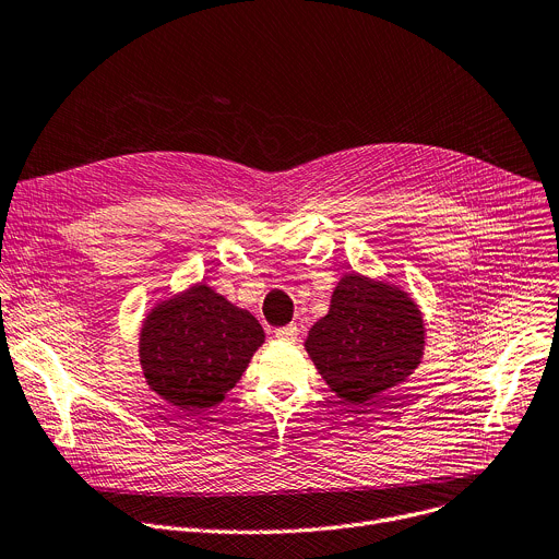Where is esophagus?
I'll return each mask as SVG.
<instances>
[{
    "label": "esophagus",
    "instance_id": "obj_1",
    "mask_svg": "<svg viewBox=\"0 0 559 559\" xmlns=\"http://www.w3.org/2000/svg\"><path fill=\"white\" fill-rule=\"evenodd\" d=\"M274 334H276L278 342L292 344V342H296V337H299V328H296L294 323H289V325H285V328H278Z\"/></svg>",
    "mask_w": 559,
    "mask_h": 559
}]
</instances>
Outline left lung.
<instances>
[{"label":"left lung","instance_id":"left-lung-1","mask_svg":"<svg viewBox=\"0 0 559 559\" xmlns=\"http://www.w3.org/2000/svg\"><path fill=\"white\" fill-rule=\"evenodd\" d=\"M425 337L423 310L412 294L386 278L348 272L304 346L332 393L368 406L414 376Z\"/></svg>","mask_w":559,"mask_h":559}]
</instances>
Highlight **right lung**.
<instances>
[{
	"mask_svg": "<svg viewBox=\"0 0 559 559\" xmlns=\"http://www.w3.org/2000/svg\"><path fill=\"white\" fill-rule=\"evenodd\" d=\"M263 344L258 319L200 281L143 317L139 364L162 400L200 414L225 400Z\"/></svg>",
	"mask_w": 559,
	"mask_h": 559,
	"instance_id": "add662e5",
	"label": "right lung"
}]
</instances>
